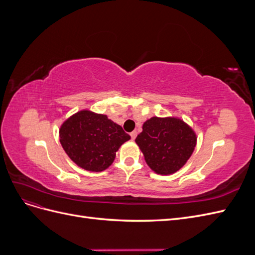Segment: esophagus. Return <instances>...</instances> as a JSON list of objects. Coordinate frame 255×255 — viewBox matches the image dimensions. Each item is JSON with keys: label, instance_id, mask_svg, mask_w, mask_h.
<instances>
[{"label": "esophagus", "instance_id": "esophagus-1", "mask_svg": "<svg viewBox=\"0 0 255 255\" xmlns=\"http://www.w3.org/2000/svg\"><path fill=\"white\" fill-rule=\"evenodd\" d=\"M136 136H137V132H135V130H134V132H132V133H130V138H132V139H133V140L135 139V138H136Z\"/></svg>", "mask_w": 255, "mask_h": 255}]
</instances>
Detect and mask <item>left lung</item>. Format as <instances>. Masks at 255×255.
I'll return each instance as SVG.
<instances>
[{
	"label": "left lung",
	"instance_id": "1",
	"mask_svg": "<svg viewBox=\"0 0 255 255\" xmlns=\"http://www.w3.org/2000/svg\"><path fill=\"white\" fill-rule=\"evenodd\" d=\"M145 163L161 175L176 172L186 164L197 143L195 130L175 117H152L136 137Z\"/></svg>",
	"mask_w": 255,
	"mask_h": 255
}]
</instances>
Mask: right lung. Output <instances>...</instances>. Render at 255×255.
Segmentation results:
<instances>
[{"label":"right lung","mask_w":255,"mask_h":255,"mask_svg":"<svg viewBox=\"0 0 255 255\" xmlns=\"http://www.w3.org/2000/svg\"><path fill=\"white\" fill-rule=\"evenodd\" d=\"M130 139L106 115L84 110L72 115L59 128L61 145L74 163L88 171L109 168L122 143Z\"/></svg>","instance_id":"right-lung-1"}]
</instances>
